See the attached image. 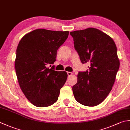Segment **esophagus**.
<instances>
[{"instance_id":"1","label":"esophagus","mask_w":130,"mask_h":130,"mask_svg":"<svg viewBox=\"0 0 130 130\" xmlns=\"http://www.w3.org/2000/svg\"><path fill=\"white\" fill-rule=\"evenodd\" d=\"M67 74H68V75L69 76H69L72 75L73 74V73L70 72H67Z\"/></svg>"}]
</instances>
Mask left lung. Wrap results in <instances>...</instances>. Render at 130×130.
Returning <instances> with one entry per match:
<instances>
[{
	"label": "left lung",
	"instance_id": "obj_1",
	"mask_svg": "<svg viewBox=\"0 0 130 130\" xmlns=\"http://www.w3.org/2000/svg\"><path fill=\"white\" fill-rule=\"evenodd\" d=\"M81 62H88V71L79 72L72 90L75 100L95 106L107 97L119 68L117 47L110 36L93 27L70 32Z\"/></svg>",
	"mask_w": 130,
	"mask_h": 130
}]
</instances>
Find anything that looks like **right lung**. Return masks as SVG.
Segmentation results:
<instances>
[{
  "label": "right lung",
  "instance_id": "obj_1",
  "mask_svg": "<svg viewBox=\"0 0 130 130\" xmlns=\"http://www.w3.org/2000/svg\"><path fill=\"white\" fill-rule=\"evenodd\" d=\"M69 31L44 29L33 30L18 44L15 69L20 87L27 100L37 107H47L58 100L67 73L47 67L56 61L57 51L68 37Z\"/></svg>",
  "mask_w": 130,
  "mask_h": 130
}]
</instances>
